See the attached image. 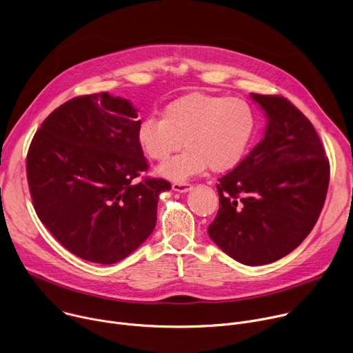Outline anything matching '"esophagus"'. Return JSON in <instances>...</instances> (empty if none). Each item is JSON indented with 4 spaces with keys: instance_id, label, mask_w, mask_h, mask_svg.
<instances>
[{
    "instance_id": "1",
    "label": "esophagus",
    "mask_w": 353,
    "mask_h": 353,
    "mask_svg": "<svg viewBox=\"0 0 353 353\" xmlns=\"http://www.w3.org/2000/svg\"><path fill=\"white\" fill-rule=\"evenodd\" d=\"M172 188L173 191H177V192H187L192 188V185L190 183H173Z\"/></svg>"
}]
</instances>
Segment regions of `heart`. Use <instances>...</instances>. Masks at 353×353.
Masks as SVG:
<instances>
[{"instance_id":"heart-1","label":"heart","mask_w":353,"mask_h":353,"mask_svg":"<svg viewBox=\"0 0 353 353\" xmlns=\"http://www.w3.org/2000/svg\"><path fill=\"white\" fill-rule=\"evenodd\" d=\"M256 125L254 109L245 100L192 92L170 102L162 119L142 120L137 139L155 162L168 161L183 142V152L159 168L163 177L183 181L207 168L218 173L234 168L247 152Z\"/></svg>"}]
</instances>
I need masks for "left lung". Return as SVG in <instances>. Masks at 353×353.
<instances>
[{"label":"left lung","mask_w":353,"mask_h":353,"mask_svg":"<svg viewBox=\"0 0 353 353\" xmlns=\"http://www.w3.org/2000/svg\"><path fill=\"white\" fill-rule=\"evenodd\" d=\"M265 112L263 139L218 181L219 211L208 226L215 244L245 265L293 251L323 210L330 163L309 119L282 96L251 93Z\"/></svg>","instance_id":"obj_1"}]
</instances>
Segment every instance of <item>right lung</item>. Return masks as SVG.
I'll use <instances>...</instances> for the list:
<instances>
[{
  "label": "right lung",
  "mask_w": 353,
  "mask_h": 353,
  "mask_svg": "<svg viewBox=\"0 0 353 353\" xmlns=\"http://www.w3.org/2000/svg\"><path fill=\"white\" fill-rule=\"evenodd\" d=\"M130 100L74 97L41 123L28 150L34 211L68 251L96 264L130 256L154 232L163 179L137 181L148 162Z\"/></svg>",
  "instance_id": "1"
}]
</instances>
